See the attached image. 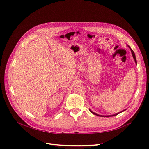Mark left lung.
<instances>
[{
	"label": "left lung",
	"mask_w": 149,
	"mask_h": 149,
	"mask_svg": "<svg viewBox=\"0 0 149 149\" xmlns=\"http://www.w3.org/2000/svg\"><path fill=\"white\" fill-rule=\"evenodd\" d=\"M127 47H129V48H130V51H131V52H132V56H133V58H134V60H135V62H136V63L137 64V60H136V55H135V53H134V51L132 50V49L130 48V47L129 46V45H127ZM125 110H123V111H122L121 112H123V111H124ZM89 111L91 112V113H93V114H95V115H96V116H101V117H111V116H116V115H118V114H119V113H117V114H113V115H110V116H102V115H99V114H96V113H94V112H93L92 111H91L89 109Z\"/></svg>",
	"instance_id": "obj_1"
}]
</instances>
